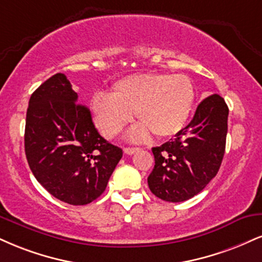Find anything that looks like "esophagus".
Wrapping results in <instances>:
<instances>
[{
  "label": "esophagus",
  "instance_id": "esophagus-1",
  "mask_svg": "<svg viewBox=\"0 0 262 262\" xmlns=\"http://www.w3.org/2000/svg\"><path fill=\"white\" fill-rule=\"evenodd\" d=\"M138 150H139V147H124V152L127 154V155H133V154L137 152Z\"/></svg>",
  "mask_w": 262,
  "mask_h": 262
}]
</instances>
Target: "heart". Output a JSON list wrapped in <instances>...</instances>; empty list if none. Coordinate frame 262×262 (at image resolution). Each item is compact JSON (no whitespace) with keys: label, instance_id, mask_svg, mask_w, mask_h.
<instances>
[{"label":"heart","instance_id":"obj_1","mask_svg":"<svg viewBox=\"0 0 262 262\" xmlns=\"http://www.w3.org/2000/svg\"><path fill=\"white\" fill-rule=\"evenodd\" d=\"M195 91L184 74L139 73L121 78L110 94L97 93L91 99L94 119L105 137L121 133L135 117L140 121L132 129L133 140L178 134L187 123Z\"/></svg>","mask_w":262,"mask_h":262}]
</instances>
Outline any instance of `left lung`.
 <instances>
[{
	"mask_svg": "<svg viewBox=\"0 0 262 262\" xmlns=\"http://www.w3.org/2000/svg\"><path fill=\"white\" fill-rule=\"evenodd\" d=\"M228 106L217 94L198 106L176 139L152 147L155 167L147 177L151 193L181 203L199 194L219 172L226 149Z\"/></svg>",
	"mask_w": 262,
	"mask_h": 262,
	"instance_id": "8db88e82",
	"label": "left lung"
}]
</instances>
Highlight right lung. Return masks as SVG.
<instances>
[{
    "label": "right lung",
    "mask_w": 262,
    "mask_h": 262,
    "mask_svg": "<svg viewBox=\"0 0 262 262\" xmlns=\"http://www.w3.org/2000/svg\"><path fill=\"white\" fill-rule=\"evenodd\" d=\"M64 74L57 73L30 96L24 146L36 181L56 199L86 205L105 191L123 151L99 134L90 110Z\"/></svg>",
    "instance_id": "right-lung-1"
}]
</instances>
